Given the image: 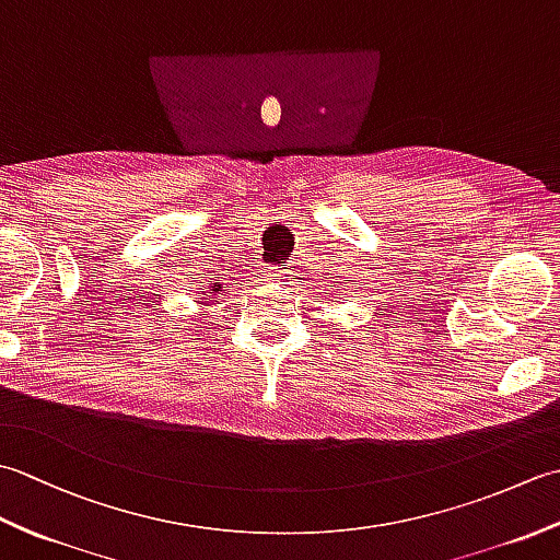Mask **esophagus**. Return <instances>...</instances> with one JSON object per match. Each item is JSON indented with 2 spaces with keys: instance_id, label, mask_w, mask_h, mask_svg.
<instances>
[{
  "instance_id": "obj_1",
  "label": "esophagus",
  "mask_w": 560,
  "mask_h": 560,
  "mask_svg": "<svg viewBox=\"0 0 560 560\" xmlns=\"http://www.w3.org/2000/svg\"><path fill=\"white\" fill-rule=\"evenodd\" d=\"M267 279H269V281H273V283H289L287 271H283L281 267H269V271H267Z\"/></svg>"
}]
</instances>
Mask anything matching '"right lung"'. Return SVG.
Wrapping results in <instances>:
<instances>
[{"instance_id":"add662e5","label":"right lung","mask_w":560,"mask_h":560,"mask_svg":"<svg viewBox=\"0 0 560 560\" xmlns=\"http://www.w3.org/2000/svg\"><path fill=\"white\" fill-rule=\"evenodd\" d=\"M225 291V287L221 283V279L219 277H213V279H209V281H205V287H201V291H199V305H207V303H211L213 299H219V293H223Z\"/></svg>"}]
</instances>
